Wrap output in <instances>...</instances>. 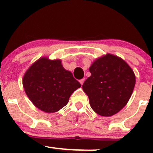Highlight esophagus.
Segmentation results:
<instances>
[{
    "instance_id": "esophagus-1",
    "label": "esophagus",
    "mask_w": 153,
    "mask_h": 153,
    "mask_svg": "<svg viewBox=\"0 0 153 153\" xmlns=\"http://www.w3.org/2000/svg\"><path fill=\"white\" fill-rule=\"evenodd\" d=\"M84 81H85V79H81V80H79V82H80V83L81 84V85H82V84H83V82H84Z\"/></svg>"
}]
</instances>
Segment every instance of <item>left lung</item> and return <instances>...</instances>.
<instances>
[{
  "label": "left lung",
  "mask_w": 153,
  "mask_h": 153,
  "mask_svg": "<svg viewBox=\"0 0 153 153\" xmlns=\"http://www.w3.org/2000/svg\"><path fill=\"white\" fill-rule=\"evenodd\" d=\"M89 71L91 75L82 88L92 109L103 117L118 113L132 94L136 82L134 71L124 59L108 53L96 59Z\"/></svg>",
  "instance_id": "left-lung-1"
}]
</instances>
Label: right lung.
I'll use <instances>...</instances> for the list:
<instances>
[{
    "label": "right lung",
    "instance_id": "add662e5",
    "mask_svg": "<svg viewBox=\"0 0 153 153\" xmlns=\"http://www.w3.org/2000/svg\"><path fill=\"white\" fill-rule=\"evenodd\" d=\"M61 62L41 57L23 77L26 94L36 108L46 113L57 112L66 106L72 94L81 86Z\"/></svg>",
    "mask_w": 153,
    "mask_h": 153
}]
</instances>
